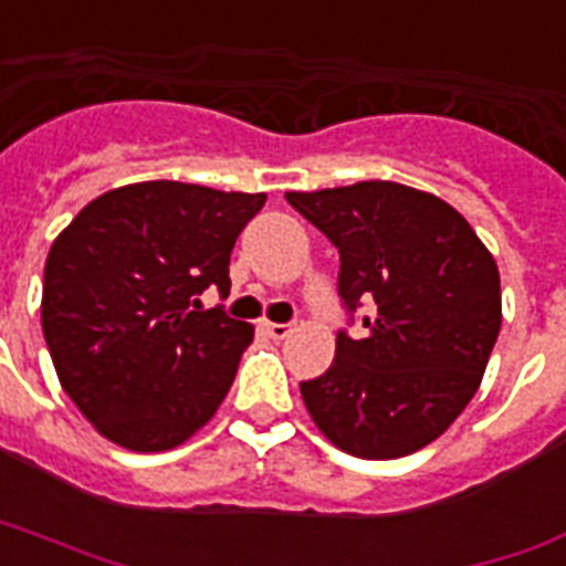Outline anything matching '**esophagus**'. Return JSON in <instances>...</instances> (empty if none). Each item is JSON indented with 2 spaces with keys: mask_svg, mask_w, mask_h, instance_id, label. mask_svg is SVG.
Returning <instances> with one entry per match:
<instances>
[{
  "mask_svg": "<svg viewBox=\"0 0 566 566\" xmlns=\"http://www.w3.org/2000/svg\"><path fill=\"white\" fill-rule=\"evenodd\" d=\"M262 331L269 333L271 339H286L292 333V324H277V322H262Z\"/></svg>",
  "mask_w": 566,
  "mask_h": 566,
  "instance_id": "1",
  "label": "esophagus"
}]
</instances>
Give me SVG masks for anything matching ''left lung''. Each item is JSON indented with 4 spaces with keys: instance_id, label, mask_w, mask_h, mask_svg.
Here are the masks:
<instances>
[{
    "instance_id": "8db88e82",
    "label": "left lung",
    "mask_w": 566,
    "mask_h": 566,
    "mask_svg": "<svg viewBox=\"0 0 566 566\" xmlns=\"http://www.w3.org/2000/svg\"><path fill=\"white\" fill-rule=\"evenodd\" d=\"M339 251V297L363 336L336 333L324 375L301 384L318 431L354 458L433 442L470 405L502 327L496 260L446 200L401 182L286 191Z\"/></svg>"
}]
</instances>
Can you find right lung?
Wrapping results in <instances>:
<instances>
[{"label": "right lung", "instance_id": "right-lung-1", "mask_svg": "<svg viewBox=\"0 0 566 566\" xmlns=\"http://www.w3.org/2000/svg\"><path fill=\"white\" fill-rule=\"evenodd\" d=\"M265 195L153 179L105 191L52 242L41 324L64 392L129 451H168L230 392L253 327L223 306L230 253Z\"/></svg>", "mask_w": 566, "mask_h": 566}]
</instances>
